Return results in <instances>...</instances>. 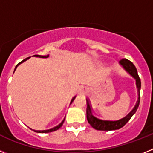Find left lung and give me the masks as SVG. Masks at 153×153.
Wrapping results in <instances>:
<instances>
[{
  "mask_svg": "<svg viewBox=\"0 0 153 153\" xmlns=\"http://www.w3.org/2000/svg\"><path fill=\"white\" fill-rule=\"evenodd\" d=\"M120 65L124 68V70L126 71L129 74H130L132 77L136 79V87L138 90V95H139V98L136 102V106L132 109V111L126 115L125 117L123 119H120L119 120H103L100 117H97L94 113H93V110L90 106V102L89 100L86 98V118L88 120V123L90 124L93 128L97 129V130H102V131H110V130H116V129H119L120 128H122L123 126L126 124V123L129 121L131 119V117L134 115L137 110L139 105H140V88H141V81H140V78L138 75L137 70H136V67L134 64L131 61H129L127 59H122L120 61Z\"/></svg>",
  "mask_w": 153,
  "mask_h": 153,
  "instance_id": "left-lung-1",
  "label": "left lung"
}]
</instances>
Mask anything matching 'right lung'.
<instances>
[{
	"label": "right lung",
	"instance_id": "add662e5",
	"mask_svg": "<svg viewBox=\"0 0 153 153\" xmlns=\"http://www.w3.org/2000/svg\"><path fill=\"white\" fill-rule=\"evenodd\" d=\"M33 56H36V57H41V58H47L48 57V56H49V55H47V56H40V55H33ZM30 57H27V58H26V59H24V60H22V61L21 62V63H19L17 65V66H16V67H15V69H14V71H15L16 70V69H17V67H18V65H20L21 64V63H23V62H24V61H26L27 60V59H29ZM14 71H13V72H14ZM76 98V97H74V98L72 99V100H71V102H70V104L72 103L73 102V101L74 100V99ZM64 120H65V118H64V120H63V121H62L61 123H60V124H59V125L58 126H55V127H53V128H52V129H47V130H35V129H33V131H34V132H39V133H46V132H53V131H56V130H57L58 129H60V127L62 126V125H63V122H64Z\"/></svg>",
	"mask_w": 153,
	"mask_h": 153
}]
</instances>
